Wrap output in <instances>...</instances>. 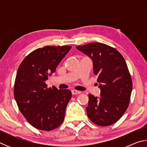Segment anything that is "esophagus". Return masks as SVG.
Listing matches in <instances>:
<instances>
[{
  "label": "esophagus",
  "instance_id": "34e87169",
  "mask_svg": "<svg viewBox=\"0 0 147 147\" xmlns=\"http://www.w3.org/2000/svg\"><path fill=\"white\" fill-rule=\"evenodd\" d=\"M81 93V91H77V90H72V94H80Z\"/></svg>",
  "mask_w": 147,
  "mask_h": 147
}]
</instances>
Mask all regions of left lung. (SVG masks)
Segmentation results:
<instances>
[{
  "instance_id": "1",
  "label": "left lung",
  "mask_w": 147,
  "mask_h": 147,
  "mask_svg": "<svg viewBox=\"0 0 147 147\" xmlns=\"http://www.w3.org/2000/svg\"><path fill=\"white\" fill-rule=\"evenodd\" d=\"M76 49L92 59L100 88L99 98L88 94L87 115L96 125H111L121 118L130 103L132 80L127 64L117 50L106 44L90 43Z\"/></svg>"
}]
</instances>
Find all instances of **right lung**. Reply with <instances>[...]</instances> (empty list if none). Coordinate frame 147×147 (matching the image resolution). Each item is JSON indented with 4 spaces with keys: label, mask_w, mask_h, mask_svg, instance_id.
I'll use <instances>...</instances> for the list:
<instances>
[{
    "label": "right lung",
    "mask_w": 147,
    "mask_h": 147,
    "mask_svg": "<svg viewBox=\"0 0 147 147\" xmlns=\"http://www.w3.org/2000/svg\"><path fill=\"white\" fill-rule=\"evenodd\" d=\"M71 46H46L32 51L20 64L13 94L20 111L34 128L51 131L63 123L72 93L69 89L48 88L45 81Z\"/></svg>",
    "instance_id": "right-lung-1"
}]
</instances>
